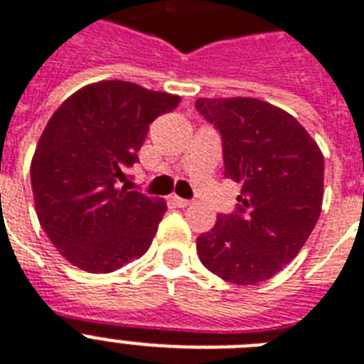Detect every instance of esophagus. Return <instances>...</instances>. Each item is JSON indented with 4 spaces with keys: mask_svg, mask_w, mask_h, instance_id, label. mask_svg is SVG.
<instances>
[{
    "mask_svg": "<svg viewBox=\"0 0 364 364\" xmlns=\"http://www.w3.org/2000/svg\"><path fill=\"white\" fill-rule=\"evenodd\" d=\"M171 200H173L176 206H180V208H186V206H189V204H191V200L182 199V197H178V195H173V197H171Z\"/></svg>",
    "mask_w": 364,
    "mask_h": 364,
    "instance_id": "esophagus-1",
    "label": "esophagus"
}]
</instances>
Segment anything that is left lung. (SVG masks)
Listing matches in <instances>:
<instances>
[{
	"label": "left lung",
	"mask_w": 364,
	"mask_h": 364,
	"mask_svg": "<svg viewBox=\"0 0 364 364\" xmlns=\"http://www.w3.org/2000/svg\"><path fill=\"white\" fill-rule=\"evenodd\" d=\"M223 141L225 176L242 184L238 208L197 238L206 269L234 284H257L292 262L323 200V156L290 113L268 102L199 98Z\"/></svg>",
	"instance_id": "left-lung-1"
}]
</instances>
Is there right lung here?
I'll return each mask as SVG.
<instances>
[{
    "mask_svg": "<svg viewBox=\"0 0 364 364\" xmlns=\"http://www.w3.org/2000/svg\"><path fill=\"white\" fill-rule=\"evenodd\" d=\"M178 104L132 81H98L48 121L31 160L33 197L41 227L72 266L109 273L146 253L167 204L121 182L150 122Z\"/></svg>",
    "mask_w": 364,
    "mask_h": 364,
    "instance_id": "obj_1",
    "label": "right lung"
}]
</instances>
